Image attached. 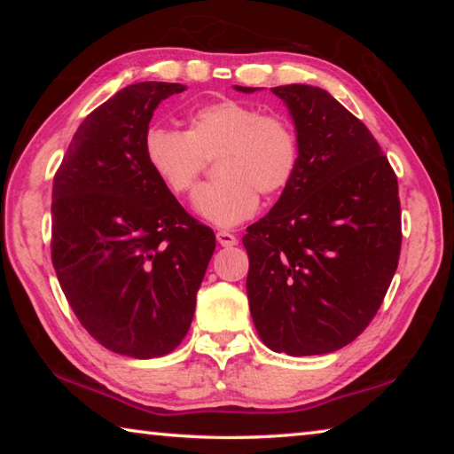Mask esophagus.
I'll return each instance as SVG.
<instances>
[{
  "mask_svg": "<svg viewBox=\"0 0 454 454\" xmlns=\"http://www.w3.org/2000/svg\"><path fill=\"white\" fill-rule=\"evenodd\" d=\"M216 238H218V244L226 246V248H230V246H236V242H238L236 236L232 232H226V230H220Z\"/></svg>",
  "mask_w": 454,
  "mask_h": 454,
  "instance_id": "obj_1",
  "label": "esophagus"
}]
</instances>
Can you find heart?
I'll use <instances>...</instances> for the list:
<instances>
[{
    "instance_id": "heart-1",
    "label": "heart",
    "mask_w": 454,
    "mask_h": 454,
    "mask_svg": "<svg viewBox=\"0 0 454 454\" xmlns=\"http://www.w3.org/2000/svg\"><path fill=\"white\" fill-rule=\"evenodd\" d=\"M214 156L220 178L196 192L194 208L214 224L234 226L254 216L260 194L276 198L290 186L301 144L290 120L238 99L192 110L184 132L150 128L144 136L145 164L176 196L194 190Z\"/></svg>"
}]
</instances>
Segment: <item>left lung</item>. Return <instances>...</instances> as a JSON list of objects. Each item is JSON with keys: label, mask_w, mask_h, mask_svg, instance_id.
<instances>
[{"label": "left lung", "mask_w": 454, "mask_h": 454, "mask_svg": "<svg viewBox=\"0 0 454 454\" xmlns=\"http://www.w3.org/2000/svg\"><path fill=\"white\" fill-rule=\"evenodd\" d=\"M272 94L294 121L301 162L242 238L250 314L274 352L328 355L371 325L396 272L398 182L368 128L326 90L290 83Z\"/></svg>", "instance_id": "1"}]
</instances>
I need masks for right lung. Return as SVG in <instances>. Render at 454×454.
<instances>
[{"instance_id":"add662e5","label":"right lung","mask_w":454,"mask_h":454,"mask_svg":"<svg viewBox=\"0 0 454 454\" xmlns=\"http://www.w3.org/2000/svg\"><path fill=\"white\" fill-rule=\"evenodd\" d=\"M182 83L140 82L82 121L51 192V262L82 326L129 358L172 352L188 334L216 248L145 164L144 136Z\"/></svg>"}]
</instances>
